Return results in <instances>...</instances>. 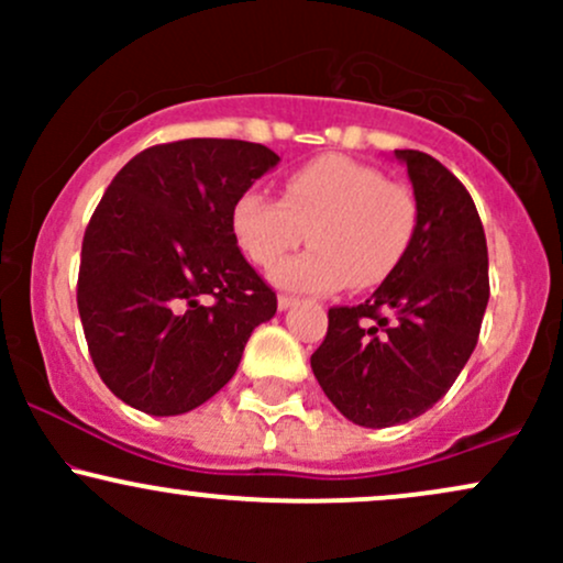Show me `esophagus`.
I'll list each match as a JSON object with an SVG mask.
<instances>
[{
    "label": "esophagus",
    "mask_w": 563,
    "mask_h": 563,
    "mask_svg": "<svg viewBox=\"0 0 563 563\" xmlns=\"http://www.w3.org/2000/svg\"><path fill=\"white\" fill-rule=\"evenodd\" d=\"M294 303H296V296L294 294H280V296H277V307H280V309L294 307Z\"/></svg>",
    "instance_id": "34e87169"
}]
</instances>
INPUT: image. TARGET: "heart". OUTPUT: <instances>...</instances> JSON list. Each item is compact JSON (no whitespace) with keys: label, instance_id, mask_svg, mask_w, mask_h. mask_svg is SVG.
Returning a JSON list of instances; mask_svg holds the SVG:
<instances>
[{"label":"heart","instance_id":"heart-1","mask_svg":"<svg viewBox=\"0 0 563 563\" xmlns=\"http://www.w3.org/2000/svg\"><path fill=\"white\" fill-rule=\"evenodd\" d=\"M418 200L376 166L346 156H320L290 172L280 200L245 190L232 206V232L251 262L264 269L310 232L316 249L278 265L280 286L301 290L376 288L410 249Z\"/></svg>","mask_w":563,"mask_h":563}]
</instances>
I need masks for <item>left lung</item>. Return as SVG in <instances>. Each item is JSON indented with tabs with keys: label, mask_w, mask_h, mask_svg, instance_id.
<instances>
[{
	"label": "left lung",
	"mask_w": 563,
	"mask_h": 563,
	"mask_svg": "<svg viewBox=\"0 0 563 563\" xmlns=\"http://www.w3.org/2000/svg\"><path fill=\"white\" fill-rule=\"evenodd\" d=\"M397 158L418 200L410 249L371 299L328 309V333L312 354L325 397L371 429L418 418L448 394L489 301L487 238L468 190L429 153Z\"/></svg>",
	"instance_id": "obj_1"
}]
</instances>
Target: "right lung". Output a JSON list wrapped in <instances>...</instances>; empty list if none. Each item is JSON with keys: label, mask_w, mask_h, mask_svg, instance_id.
<instances>
[{"label": "right lung", "mask_w": 563, "mask_h": 563, "mask_svg": "<svg viewBox=\"0 0 563 563\" xmlns=\"http://www.w3.org/2000/svg\"><path fill=\"white\" fill-rule=\"evenodd\" d=\"M277 158L260 142L145 147L102 192L81 241L76 303L102 384L151 416L203 405L277 309L245 262L232 206Z\"/></svg>", "instance_id": "add662e5"}]
</instances>
